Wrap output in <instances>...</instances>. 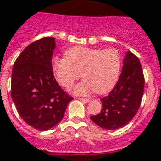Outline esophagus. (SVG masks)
<instances>
[{
	"instance_id": "obj_1",
	"label": "esophagus",
	"mask_w": 161,
	"mask_h": 161,
	"mask_svg": "<svg viewBox=\"0 0 161 161\" xmlns=\"http://www.w3.org/2000/svg\"><path fill=\"white\" fill-rule=\"evenodd\" d=\"M79 100L80 102H84V103H88V102H89V99H86V98H79Z\"/></svg>"
}]
</instances>
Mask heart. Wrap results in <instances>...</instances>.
<instances>
[{"label":"heart","mask_w":161,"mask_h":161,"mask_svg":"<svg viewBox=\"0 0 161 161\" xmlns=\"http://www.w3.org/2000/svg\"><path fill=\"white\" fill-rule=\"evenodd\" d=\"M52 72L61 86L71 87L81 76L80 83L70 89L73 94L86 96L96 91L107 93L114 86L121 71V56L113 49L75 47L65 52V57L52 59Z\"/></svg>","instance_id":"heart-1"}]
</instances>
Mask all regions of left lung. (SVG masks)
<instances>
[{
	"label": "left lung",
	"instance_id": "8db88e82",
	"mask_svg": "<svg viewBox=\"0 0 161 161\" xmlns=\"http://www.w3.org/2000/svg\"><path fill=\"white\" fill-rule=\"evenodd\" d=\"M144 89V77L139 59L130 51L123 59L117 84L101 99L102 110L91 120L106 130H116L130 123L139 110Z\"/></svg>",
	"mask_w": 161,
	"mask_h": 161
}]
</instances>
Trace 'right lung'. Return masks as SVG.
<instances>
[{"label":"right lung","instance_id":"obj_1","mask_svg":"<svg viewBox=\"0 0 161 161\" xmlns=\"http://www.w3.org/2000/svg\"><path fill=\"white\" fill-rule=\"evenodd\" d=\"M55 48V38L35 41L23 50L13 67V102L23 121L38 130H47L59 123L73 99L54 77Z\"/></svg>","mask_w":161,"mask_h":161}]
</instances>
